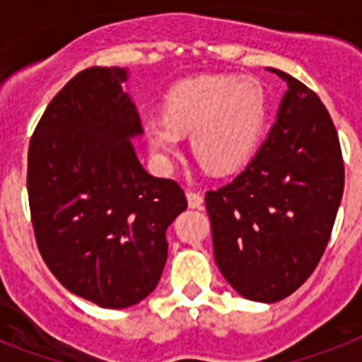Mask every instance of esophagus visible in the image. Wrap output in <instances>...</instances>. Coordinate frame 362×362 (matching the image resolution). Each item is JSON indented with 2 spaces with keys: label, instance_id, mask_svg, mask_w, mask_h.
Returning <instances> with one entry per match:
<instances>
[{
  "label": "esophagus",
  "instance_id": "esophagus-1",
  "mask_svg": "<svg viewBox=\"0 0 362 362\" xmlns=\"http://www.w3.org/2000/svg\"><path fill=\"white\" fill-rule=\"evenodd\" d=\"M187 204H189V208H202V204H204V197L199 193V191H187Z\"/></svg>",
  "mask_w": 362,
  "mask_h": 362
}]
</instances>
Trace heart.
I'll return each mask as SVG.
<instances>
[{
    "label": "heart",
    "instance_id": "heart-1",
    "mask_svg": "<svg viewBox=\"0 0 362 362\" xmlns=\"http://www.w3.org/2000/svg\"><path fill=\"white\" fill-rule=\"evenodd\" d=\"M163 119L145 120V137L161 163L180 152L182 135L214 173H232L247 163L262 137L267 95L255 78L204 74L173 85L163 96Z\"/></svg>",
    "mask_w": 362,
    "mask_h": 362
}]
</instances>
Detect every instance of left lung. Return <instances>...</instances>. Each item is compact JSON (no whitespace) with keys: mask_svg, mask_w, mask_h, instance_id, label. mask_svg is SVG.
<instances>
[{"mask_svg":"<svg viewBox=\"0 0 362 362\" xmlns=\"http://www.w3.org/2000/svg\"><path fill=\"white\" fill-rule=\"evenodd\" d=\"M288 83L275 124L245 169L204 197L223 277L252 301L275 303L307 281L327 247L344 193L339 135L318 95Z\"/></svg>","mask_w":362,"mask_h":362,"instance_id":"8db88e82","label":"left lung"}]
</instances>
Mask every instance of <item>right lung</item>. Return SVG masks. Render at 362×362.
Instances as JSON below:
<instances>
[{
	"instance_id": "add662e5",
	"label": "right lung",
	"mask_w": 362,
	"mask_h": 362,
	"mask_svg": "<svg viewBox=\"0 0 362 362\" xmlns=\"http://www.w3.org/2000/svg\"><path fill=\"white\" fill-rule=\"evenodd\" d=\"M128 72L90 66L38 120L28 154L35 240L66 290L104 308L139 303L158 286L167 227L187 208L180 184L143 169L130 137L139 113L120 83Z\"/></svg>"
}]
</instances>
